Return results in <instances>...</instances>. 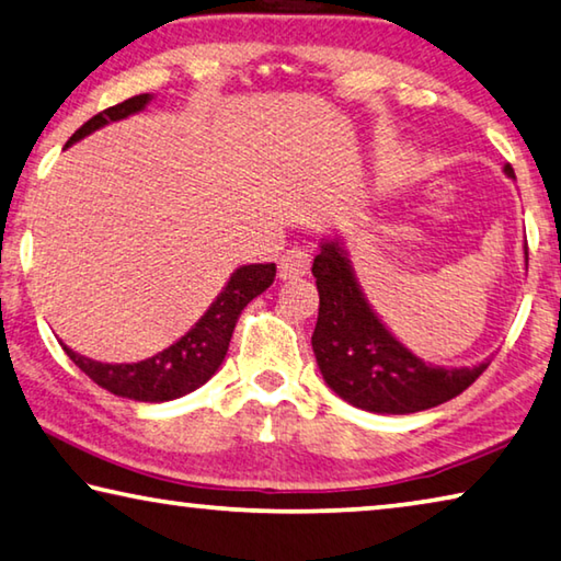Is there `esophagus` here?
I'll use <instances>...</instances> for the list:
<instances>
[{"label": "esophagus", "mask_w": 561, "mask_h": 561, "mask_svg": "<svg viewBox=\"0 0 561 561\" xmlns=\"http://www.w3.org/2000/svg\"><path fill=\"white\" fill-rule=\"evenodd\" d=\"M309 264H312V254H309L307 249L291 247L282 254V260H279V277L282 279L305 277V274L309 272Z\"/></svg>", "instance_id": "esophagus-1"}]
</instances>
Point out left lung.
Here are the masks:
<instances>
[{
    "label": "left lung",
    "mask_w": 561,
    "mask_h": 561,
    "mask_svg": "<svg viewBox=\"0 0 561 561\" xmlns=\"http://www.w3.org/2000/svg\"><path fill=\"white\" fill-rule=\"evenodd\" d=\"M504 172L514 176L510 164ZM312 272L319 289L312 346L324 381L344 402L379 414L422 412L465 392L489 367L447 369L416 359L371 312L336 242L322 244Z\"/></svg>",
    "instance_id": "8db88e82"
}]
</instances>
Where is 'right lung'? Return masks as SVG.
<instances>
[{
  "label": "right lung",
  "mask_w": 561,
  "mask_h": 561,
  "mask_svg": "<svg viewBox=\"0 0 561 561\" xmlns=\"http://www.w3.org/2000/svg\"><path fill=\"white\" fill-rule=\"evenodd\" d=\"M152 100L149 94L129 96L114 106H106L104 112L94 114L92 119L84 122L72 137H69L67 147L75 145L77 139L87 137L89 131L104 127L106 122H117L129 117L145 104ZM277 277V264H247L239 266L227 282V287L217 297L215 305L207 309L197 324L186 332L180 342H174L169 350L154 354L145 362L137 364H102L89 357H82L69 350L65 352L84 375L100 385L106 392L135 399V402H167V399H176L194 392L202 387L215 371L219 369L221 359L229 350V340L237 327V319L242 309L252 301L256 295L270 287Z\"/></svg>",
  "instance_id": "obj_1"
}]
</instances>
